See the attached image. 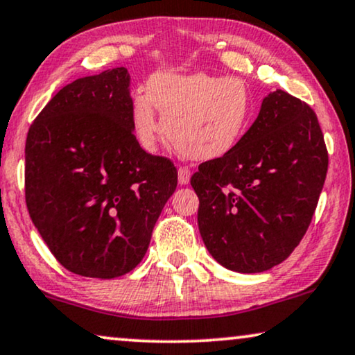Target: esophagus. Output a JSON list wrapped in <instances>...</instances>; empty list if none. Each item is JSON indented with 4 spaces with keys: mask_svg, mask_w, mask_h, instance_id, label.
Masks as SVG:
<instances>
[{
    "mask_svg": "<svg viewBox=\"0 0 355 355\" xmlns=\"http://www.w3.org/2000/svg\"><path fill=\"white\" fill-rule=\"evenodd\" d=\"M190 178H191L190 168L185 167V165L178 168V183H180V185H188V183H190Z\"/></svg>",
    "mask_w": 355,
    "mask_h": 355,
    "instance_id": "1",
    "label": "esophagus"
}]
</instances>
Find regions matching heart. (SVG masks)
<instances>
[{"instance_id":"obj_1","label":"heart","mask_w":355,"mask_h":355,"mask_svg":"<svg viewBox=\"0 0 355 355\" xmlns=\"http://www.w3.org/2000/svg\"><path fill=\"white\" fill-rule=\"evenodd\" d=\"M165 133L180 154L191 160H212L230 153L247 133L252 118V94L240 78L209 74H157L148 97L133 105L136 135L153 149Z\"/></svg>"}]
</instances>
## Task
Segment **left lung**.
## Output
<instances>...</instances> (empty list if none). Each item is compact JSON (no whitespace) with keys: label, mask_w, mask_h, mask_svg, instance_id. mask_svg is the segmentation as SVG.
I'll return each instance as SVG.
<instances>
[{"label":"left lung","mask_w":355,"mask_h":355,"mask_svg":"<svg viewBox=\"0 0 355 355\" xmlns=\"http://www.w3.org/2000/svg\"><path fill=\"white\" fill-rule=\"evenodd\" d=\"M326 172L328 150L310 105L281 89L264 97L240 143L191 177L212 258L237 272L284 261L309 229Z\"/></svg>","instance_id":"obj_1"}]
</instances>
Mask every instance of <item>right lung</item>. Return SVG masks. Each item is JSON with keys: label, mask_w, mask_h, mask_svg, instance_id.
Listing matches in <instances>:
<instances>
[{"label": "right lung", "mask_w": 355, "mask_h": 355, "mask_svg": "<svg viewBox=\"0 0 355 355\" xmlns=\"http://www.w3.org/2000/svg\"><path fill=\"white\" fill-rule=\"evenodd\" d=\"M177 178L172 160L136 139L126 68L64 86L27 133V211L51 254L79 276L133 271Z\"/></svg>", "instance_id": "right-lung-1"}]
</instances>
